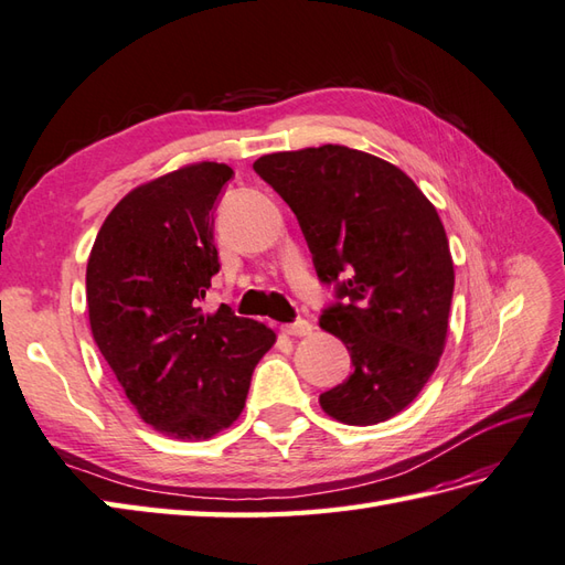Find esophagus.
I'll return each instance as SVG.
<instances>
[{"instance_id": "1", "label": "esophagus", "mask_w": 565, "mask_h": 565, "mask_svg": "<svg viewBox=\"0 0 565 565\" xmlns=\"http://www.w3.org/2000/svg\"><path fill=\"white\" fill-rule=\"evenodd\" d=\"M281 332L288 337H306L312 332V324L308 320H296L291 324H284Z\"/></svg>"}]
</instances>
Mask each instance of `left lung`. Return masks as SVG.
I'll use <instances>...</instances> for the list:
<instances>
[{
    "mask_svg": "<svg viewBox=\"0 0 565 565\" xmlns=\"http://www.w3.org/2000/svg\"><path fill=\"white\" fill-rule=\"evenodd\" d=\"M255 173L291 206L318 279L334 286L320 315L353 373L320 395L349 426L387 422L438 369L455 269L443 221L414 180L377 156L339 143L267 153Z\"/></svg>",
    "mask_w": 565,
    "mask_h": 565,
    "instance_id": "obj_1",
    "label": "left lung"
}]
</instances>
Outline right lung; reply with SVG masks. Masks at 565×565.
<instances>
[{"mask_svg":"<svg viewBox=\"0 0 565 565\" xmlns=\"http://www.w3.org/2000/svg\"><path fill=\"white\" fill-rule=\"evenodd\" d=\"M226 163H194L120 200L86 267L90 332L137 414L180 440L212 438L241 416L271 349L269 327L228 306L204 312L221 269L214 212Z\"/></svg>","mask_w":565,"mask_h":565,"instance_id":"add662e5","label":"right lung"}]
</instances>
